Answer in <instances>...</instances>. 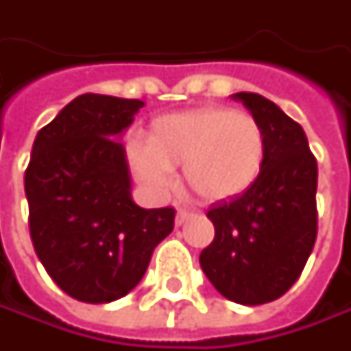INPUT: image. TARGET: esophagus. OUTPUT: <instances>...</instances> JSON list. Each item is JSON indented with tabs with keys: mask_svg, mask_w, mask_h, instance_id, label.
Returning a JSON list of instances; mask_svg holds the SVG:
<instances>
[{
	"mask_svg": "<svg viewBox=\"0 0 351 351\" xmlns=\"http://www.w3.org/2000/svg\"><path fill=\"white\" fill-rule=\"evenodd\" d=\"M191 217V210L187 209H178V215H176V224L180 226V224H183L187 219Z\"/></svg>",
	"mask_w": 351,
	"mask_h": 351,
	"instance_id": "34e87169",
	"label": "esophagus"
}]
</instances>
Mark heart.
I'll return each mask as SVG.
<instances>
[{"label":"heart","mask_w":351,"mask_h":351,"mask_svg":"<svg viewBox=\"0 0 351 351\" xmlns=\"http://www.w3.org/2000/svg\"><path fill=\"white\" fill-rule=\"evenodd\" d=\"M142 180L166 187L171 169L183 168L189 189L205 201H226L246 193L262 176L265 134L246 113L205 107L156 119L148 146L132 150Z\"/></svg>","instance_id":"b5f03b06"}]
</instances>
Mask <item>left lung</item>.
<instances>
[{
	"label": "left lung",
	"instance_id": "obj_1",
	"mask_svg": "<svg viewBox=\"0 0 351 351\" xmlns=\"http://www.w3.org/2000/svg\"><path fill=\"white\" fill-rule=\"evenodd\" d=\"M265 134V164L246 193L207 213L215 238L199 262L223 297L240 304L276 301L299 279L318 230L317 158L303 127L276 103L240 91Z\"/></svg>",
	"mask_w": 351,
	"mask_h": 351
}]
</instances>
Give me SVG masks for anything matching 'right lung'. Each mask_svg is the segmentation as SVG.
Here are the masks:
<instances>
[{
	"label": "right lung",
	"mask_w": 351,
	"mask_h": 351,
	"mask_svg": "<svg viewBox=\"0 0 351 351\" xmlns=\"http://www.w3.org/2000/svg\"><path fill=\"white\" fill-rule=\"evenodd\" d=\"M141 99L84 93L38 130L25 171L34 252L64 293L111 303L132 291L176 210L142 209L130 197L119 136Z\"/></svg>",
	"instance_id": "right-lung-1"
}]
</instances>
